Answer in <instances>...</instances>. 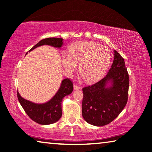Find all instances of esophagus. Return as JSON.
I'll return each mask as SVG.
<instances>
[{
	"instance_id": "obj_1",
	"label": "esophagus",
	"mask_w": 152,
	"mask_h": 152,
	"mask_svg": "<svg viewBox=\"0 0 152 152\" xmlns=\"http://www.w3.org/2000/svg\"><path fill=\"white\" fill-rule=\"evenodd\" d=\"M73 88H74V90H79V89H80V87L77 86V85H74Z\"/></svg>"
}]
</instances>
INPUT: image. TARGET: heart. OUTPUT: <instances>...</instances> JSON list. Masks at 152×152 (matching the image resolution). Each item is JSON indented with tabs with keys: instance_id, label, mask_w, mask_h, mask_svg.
<instances>
[{
	"instance_id": "heart-1",
	"label": "heart",
	"mask_w": 152,
	"mask_h": 152,
	"mask_svg": "<svg viewBox=\"0 0 152 152\" xmlns=\"http://www.w3.org/2000/svg\"><path fill=\"white\" fill-rule=\"evenodd\" d=\"M111 55L107 47L98 43L80 41L71 45L69 53H63L61 62L64 71L71 75L80 65V73L87 82L99 80L109 65Z\"/></svg>"
}]
</instances>
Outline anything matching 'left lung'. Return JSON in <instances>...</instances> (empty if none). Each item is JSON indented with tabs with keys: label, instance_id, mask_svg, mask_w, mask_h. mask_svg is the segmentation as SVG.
Masks as SVG:
<instances>
[{
	"label": "left lung",
	"instance_id": "obj_1",
	"mask_svg": "<svg viewBox=\"0 0 152 152\" xmlns=\"http://www.w3.org/2000/svg\"><path fill=\"white\" fill-rule=\"evenodd\" d=\"M113 61L101 80L83 88L82 116L88 124L107 125L118 117L126 104L129 78L123 58L113 50Z\"/></svg>",
	"mask_w": 152,
	"mask_h": 152
}]
</instances>
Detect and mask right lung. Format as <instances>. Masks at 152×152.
Returning a JSON list of instances; mask_svg holds the SVG:
<instances>
[{
	"label": "right lung",
	"mask_w": 152,
	"mask_h": 152,
	"mask_svg": "<svg viewBox=\"0 0 152 152\" xmlns=\"http://www.w3.org/2000/svg\"><path fill=\"white\" fill-rule=\"evenodd\" d=\"M63 41V39L55 37L44 39L33 46L28 52L45 45L61 49L64 44ZM72 91L73 85L71 81L69 79H64L62 80L59 90L55 95L49 101L45 103L37 104L27 100L20 96L18 92H17V97L21 107L31 119L38 124L47 125L55 123L61 118L62 115L61 102L64 97L70 95Z\"/></svg>",
	"instance_id": "1"
}]
</instances>
